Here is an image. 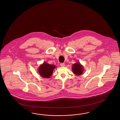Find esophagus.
I'll list each match as a JSON object with an SVG mask.
<instances>
[{
    "instance_id": "esophagus-1",
    "label": "esophagus",
    "mask_w": 120,
    "mask_h": 120,
    "mask_svg": "<svg viewBox=\"0 0 120 120\" xmlns=\"http://www.w3.org/2000/svg\"><path fill=\"white\" fill-rule=\"evenodd\" d=\"M60 66L62 67H64V66H65V64L64 63H61V64H60Z\"/></svg>"
}]
</instances>
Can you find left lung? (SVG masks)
I'll return each mask as SVG.
<instances>
[{
  "label": "left lung",
  "instance_id": "8db88e82",
  "mask_svg": "<svg viewBox=\"0 0 120 120\" xmlns=\"http://www.w3.org/2000/svg\"><path fill=\"white\" fill-rule=\"evenodd\" d=\"M71 69L74 74L77 75H80L83 74L84 69L83 66L79 62L73 64Z\"/></svg>",
  "mask_w": 120,
  "mask_h": 120
}]
</instances>
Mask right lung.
Returning <instances> with one entry per match:
<instances>
[{
	"label": "right lung",
	"mask_w": 120,
	"mask_h": 120,
	"mask_svg": "<svg viewBox=\"0 0 120 120\" xmlns=\"http://www.w3.org/2000/svg\"><path fill=\"white\" fill-rule=\"evenodd\" d=\"M56 66L54 65H51L46 62H44L40 65L38 69V73L44 78H49L53 74Z\"/></svg>",
	"instance_id": "1"
}]
</instances>
